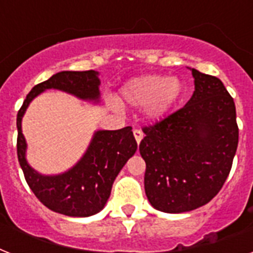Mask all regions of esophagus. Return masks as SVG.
Instances as JSON below:
<instances>
[{
  "label": "esophagus",
  "mask_w": 253,
  "mask_h": 253,
  "mask_svg": "<svg viewBox=\"0 0 253 253\" xmlns=\"http://www.w3.org/2000/svg\"><path fill=\"white\" fill-rule=\"evenodd\" d=\"M134 136H135V140H136V143L139 144V143L142 142V139H143V131L139 130V128H135Z\"/></svg>",
  "instance_id": "34e87169"
}]
</instances>
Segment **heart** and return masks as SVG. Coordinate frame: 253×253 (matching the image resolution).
I'll list each match as a JSON object with an SVG mask.
<instances>
[{
	"label": "heart",
	"instance_id": "obj_1",
	"mask_svg": "<svg viewBox=\"0 0 253 253\" xmlns=\"http://www.w3.org/2000/svg\"><path fill=\"white\" fill-rule=\"evenodd\" d=\"M181 93L177 79L150 75L128 81L122 89V99L134 106H148L152 117L164 114Z\"/></svg>",
	"mask_w": 253,
	"mask_h": 253
}]
</instances>
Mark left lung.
I'll return each mask as SVG.
<instances>
[{
	"mask_svg": "<svg viewBox=\"0 0 253 253\" xmlns=\"http://www.w3.org/2000/svg\"><path fill=\"white\" fill-rule=\"evenodd\" d=\"M192 75L194 93L186 105L143 127L144 189L159 211H190L210 202L223 186L238 148L234 98L218 77L197 69Z\"/></svg>",
	"mask_w": 253,
	"mask_h": 253,
	"instance_id": "obj_1",
	"label": "left lung"
}]
</instances>
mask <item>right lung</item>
I'll return each mask as SVG.
<instances>
[{
    "label": "right lung",
    "instance_id": "obj_1",
    "mask_svg": "<svg viewBox=\"0 0 253 253\" xmlns=\"http://www.w3.org/2000/svg\"><path fill=\"white\" fill-rule=\"evenodd\" d=\"M59 89L81 99L98 102L99 79L95 71H63L31 89L17 115V154L25 178L45 208L68 216H90L101 211L109 200L115 177L138 148L132 127L95 131L86 152L76 166L55 176H43L26 160L22 117L38 94Z\"/></svg>",
    "mask_w": 253,
    "mask_h": 253
}]
</instances>
